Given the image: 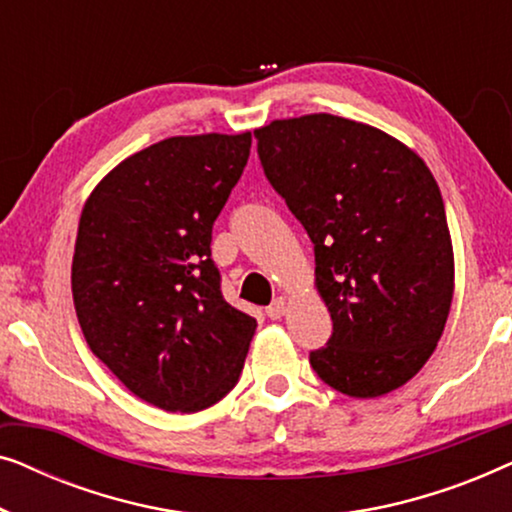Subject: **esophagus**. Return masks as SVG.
<instances>
[{"instance_id": "esophagus-1", "label": "esophagus", "mask_w": 512, "mask_h": 512, "mask_svg": "<svg viewBox=\"0 0 512 512\" xmlns=\"http://www.w3.org/2000/svg\"><path fill=\"white\" fill-rule=\"evenodd\" d=\"M284 312H286V300L284 298H275L268 305V310H265V314H268L270 319H282Z\"/></svg>"}]
</instances>
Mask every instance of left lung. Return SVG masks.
<instances>
[{
  "instance_id": "8db88e82",
  "label": "left lung",
  "mask_w": 512,
  "mask_h": 512,
  "mask_svg": "<svg viewBox=\"0 0 512 512\" xmlns=\"http://www.w3.org/2000/svg\"><path fill=\"white\" fill-rule=\"evenodd\" d=\"M272 188L314 244L333 333L310 363L352 398L412 380L436 349L454 293L440 188L422 158L373 125L331 114L254 130Z\"/></svg>"
}]
</instances>
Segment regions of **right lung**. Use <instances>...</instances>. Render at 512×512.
Masks as SVG:
<instances>
[{
    "mask_svg": "<svg viewBox=\"0 0 512 512\" xmlns=\"http://www.w3.org/2000/svg\"><path fill=\"white\" fill-rule=\"evenodd\" d=\"M251 132L170 137L116 165L81 212L72 293L93 354L142 401L198 412L240 380L256 319L223 300L212 226Z\"/></svg>",
    "mask_w": 512,
    "mask_h": 512,
    "instance_id": "1",
    "label": "right lung"
}]
</instances>
